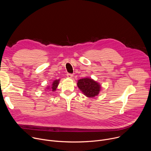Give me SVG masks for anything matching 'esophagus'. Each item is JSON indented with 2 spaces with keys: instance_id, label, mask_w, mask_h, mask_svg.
<instances>
[{
  "instance_id": "34e87169",
  "label": "esophagus",
  "mask_w": 151,
  "mask_h": 151,
  "mask_svg": "<svg viewBox=\"0 0 151 151\" xmlns=\"http://www.w3.org/2000/svg\"><path fill=\"white\" fill-rule=\"evenodd\" d=\"M67 76L69 78H73V74H71V73H68L67 74Z\"/></svg>"
}]
</instances>
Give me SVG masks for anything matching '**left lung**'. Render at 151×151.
I'll list each match as a JSON object with an SVG mask.
<instances>
[{
	"instance_id": "1",
	"label": "left lung",
	"mask_w": 151,
	"mask_h": 151,
	"mask_svg": "<svg viewBox=\"0 0 151 151\" xmlns=\"http://www.w3.org/2000/svg\"><path fill=\"white\" fill-rule=\"evenodd\" d=\"M77 85L83 94L88 97L97 96L101 89V86L98 82L88 78L79 79Z\"/></svg>"
}]
</instances>
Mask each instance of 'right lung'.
Returning a JSON list of instances; mask_svg holds the SVG:
<instances>
[{
    "instance_id": "1",
    "label": "right lung",
    "mask_w": 151,
    "mask_h": 151,
    "mask_svg": "<svg viewBox=\"0 0 151 151\" xmlns=\"http://www.w3.org/2000/svg\"><path fill=\"white\" fill-rule=\"evenodd\" d=\"M59 81L60 79H57V80H55L52 85L51 86H48V88H47V90H51L52 91H55L58 87V85L59 83Z\"/></svg>"
}]
</instances>
